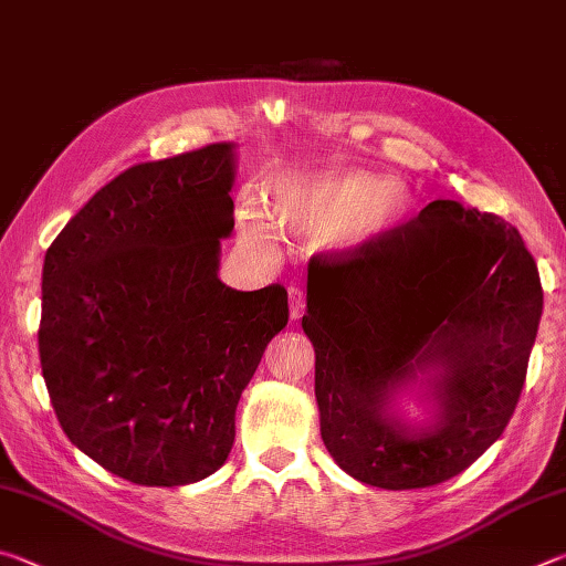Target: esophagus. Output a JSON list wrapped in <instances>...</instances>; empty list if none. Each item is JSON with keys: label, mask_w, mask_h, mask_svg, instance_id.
Returning <instances> with one entry per match:
<instances>
[{"label": "esophagus", "mask_w": 566, "mask_h": 566, "mask_svg": "<svg viewBox=\"0 0 566 566\" xmlns=\"http://www.w3.org/2000/svg\"><path fill=\"white\" fill-rule=\"evenodd\" d=\"M304 306H306V300H304V292L300 290V286H292L290 290V317L296 322L304 314Z\"/></svg>", "instance_id": "esophagus-1"}]
</instances>
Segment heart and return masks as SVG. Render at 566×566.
Returning <instances> with one entry per match:
<instances>
[{"mask_svg":"<svg viewBox=\"0 0 566 566\" xmlns=\"http://www.w3.org/2000/svg\"><path fill=\"white\" fill-rule=\"evenodd\" d=\"M409 191L391 177L359 169L292 175L272 189V202L247 199L239 237L262 256L280 252L282 234L317 239L334 254H354L391 232L409 209Z\"/></svg>","mask_w":566,"mask_h":566,"instance_id":"obj_1","label":"heart"}]
</instances>
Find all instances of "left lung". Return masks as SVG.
<instances>
[{"label":"left lung","instance_id":"obj_1","mask_svg":"<svg viewBox=\"0 0 566 566\" xmlns=\"http://www.w3.org/2000/svg\"><path fill=\"white\" fill-rule=\"evenodd\" d=\"M542 304L520 232L452 199L344 260L314 256L302 329L334 462L379 490L464 472L510 424ZM411 390L427 420L400 411Z\"/></svg>","mask_w":566,"mask_h":566}]
</instances>
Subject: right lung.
Returning <instances> with one entry per match:
<instances>
[{
  "mask_svg": "<svg viewBox=\"0 0 566 566\" xmlns=\"http://www.w3.org/2000/svg\"><path fill=\"white\" fill-rule=\"evenodd\" d=\"M234 177V142L142 161L44 254L40 359L56 419L127 482L214 474L239 397L290 319L282 284L239 292L219 280Z\"/></svg>",
  "mask_w": 566,
  "mask_h": 566,
  "instance_id": "add662e5",
  "label": "right lung"
}]
</instances>
